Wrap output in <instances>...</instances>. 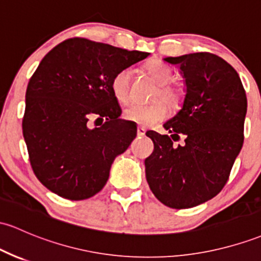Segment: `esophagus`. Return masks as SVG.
I'll return each mask as SVG.
<instances>
[{
    "instance_id": "34e87169",
    "label": "esophagus",
    "mask_w": 261,
    "mask_h": 261,
    "mask_svg": "<svg viewBox=\"0 0 261 261\" xmlns=\"http://www.w3.org/2000/svg\"><path fill=\"white\" fill-rule=\"evenodd\" d=\"M146 134V128L142 127V126H139L137 127V136H145Z\"/></svg>"
}]
</instances>
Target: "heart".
Wrapping results in <instances>:
<instances>
[{
  "mask_svg": "<svg viewBox=\"0 0 261 261\" xmlns=\"http://www.w3.org/2000/svg\"><path fill=\"white\" fill-rule=\"evenodd\" d=\"M147 73L159 84L154 98H161L171 107H177L182 100V91L176 87H170L173 79V71L161 61H152L146 67ZM133 71L128 68L120 70L111 82V90L120 104H126L130 100V79ZM167 107L162 100H153L147 104H131L124 110V119L141 126H150L159 122L166 116Z\"/></svg>",
  "mask_w": 261,
  "mask_h": 261,
  "instance_id": "obj_1",
  "label": "heart"
}]
</instances>
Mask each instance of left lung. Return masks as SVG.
<instances>
[{"label":"left lung","mask_w":261,"mask_h":261,"mask_svg":"<svg viewBox=\"0 0 261 261\" xmlns=\"http://www.w3.org/2000/svg\"><path fill=\"white\" fill-rule=\"evenodd\" d=\"M179 68L186 94L181 109L163 124L172 134L147 131L153 152L145 173L157 199L174 210L202 204L216 197L228 181L244 141L247 95L229 63L211 53L167 57ZM182 135V145L173 141Z\"/></svg>","instance_id":"obj_1"}]
</instances>
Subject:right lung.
Listing matches in <instances>:
<instances>
[{"label": "right lung", "instance_id": "right-lung-1", "mask_svg": "<svg viewBox=\"0 0 261 261\" xmlns=\"http://www.w3.org/2000/svg\"><path fill=\"white\" fill-rule=\"evenodd\" d=\"M148 56L85 38L67 39L45 54L28 83L22 122L33 172L44 187L82 200L107 185L114 160L137 134L135 122L120 119L111 82ZM94 117L106 122L91 128Z\"/></svg>", "mask_w": 261, "mask_h": 261}]
</instances>
